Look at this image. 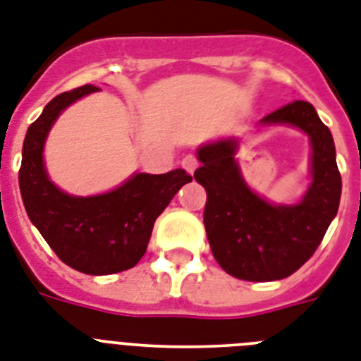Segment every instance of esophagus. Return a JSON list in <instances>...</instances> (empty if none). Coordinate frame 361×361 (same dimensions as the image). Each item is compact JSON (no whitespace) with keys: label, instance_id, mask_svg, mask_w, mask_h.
Listing matches in <instances>:
<instances>
[{"label":"esophagus","instance_id":"34e87169","mask_svg":"<svg viewBox=\"0 0 361 361\" xmlns=\"http://www.w3.org/2000/svg\"><path fill=\"white\" fill-rule=\"evenodd\" d=\"M181 166H183L189 174H192V172L198 169V159H196V155H190V154L185 155L183 161H181Z\"/></svg>","mask_w":361,"mask_h":361}]
</instances>
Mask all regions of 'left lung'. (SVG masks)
Instances as JSON below:
<instances>
[{
    "instance_id": "8db88e82",
    "label": "left lung",
    "mask_w": 361,
    "mask_h": 361,
    "mask_svg": "<svg viewBox=\"0 0 361 361\" xmlns=\"http://www.w3.org/2000/svg\"><path fill=\"white\" fill-rule=\"evenodd\" d=\"M291 126L310 137V185L297 204H272L252 190L237 163L235 137L202 145L195 180L206 187L204 226L216 263L247 282L291 276L313 256L338 215L341 174L332 133L312 104L297 99L263 116L257 128Z\"/></svg>"
}]
</instances>
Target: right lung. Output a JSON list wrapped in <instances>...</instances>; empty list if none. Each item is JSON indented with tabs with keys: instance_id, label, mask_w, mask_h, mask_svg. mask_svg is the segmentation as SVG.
<instances>
[{
	"instance_id": "right-lung-1",
	"label": "right lung",
	"mask_w": 361,
	"mask_h": 361,
	"mask_svg": "<svg viewBox=\"0 0 361 361\" xmlns=\"http://www.w3.org/2000/svg\"><path fill=\"white\" fill-rule=\"evenodd\" d=\"M96 90L98 87L85 85L55 96L44 107L25 133L18 181L29 219L59 259L79 272L104 276L139 263L155 219L192 178L176 169L166 174L135 172L116 189L94 196L59 189L44 163L48 133L68 105Z\"/></svg>"
}]
</instances>
